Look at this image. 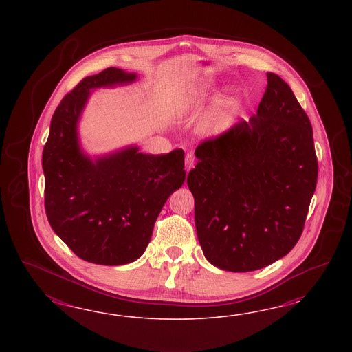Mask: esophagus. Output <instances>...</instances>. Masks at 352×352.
Segmentation results:
<instances>
[{
	"instance_id": "obj_1",
	"label": "esophagus",
	"mask_w": 352,
	"mask_h": 352,
	"mask_svg": "<svg viewBox=\"0 0 352 352\" xmlns=\"http://www.w3.org/2000/svg\"><path fill=\"white\" fill-rule=\"evenodd\" d=\"M184 164H186V170H191L192 168H193V165H195V157H193L192 153H188V155L186 156Z\"/></svg>"
}]
</instances>
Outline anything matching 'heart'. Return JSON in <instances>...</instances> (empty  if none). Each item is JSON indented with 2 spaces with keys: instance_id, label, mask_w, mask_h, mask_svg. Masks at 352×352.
I'll return each instance as SVG.
<instances>
[{
  "instance_id": "1",
  "label": "heart",
  "mask_w": 352,
  "mask_h": 352,
  "mask_svg": "<svg viewBox=\"0 0 352 352\" xmlns=\"http://www.w3.org/2000/svg\"><path fill=\"white\" fill-rule=\"evenodd\" d=\"M237 104H239V99L237 98H231L224 108H222L218 115L214 118V125L217 128L223 129L230 124V121L232 120L236 109H237Z\"/></svg>"
}]
</instances>
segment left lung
Here are the masks:
<instances>
[{"instance_id":"left-lung-1","label":"left lung","mask_w":352,"mask_h":352,"mask_svg":"<svg viewBox=\"0 0 352 352\" xmlns=\"http://www.w3.org/2000/svg\"><path fill=\"white\" fill-rule=\"evenodd\" d=\"M309 118L290 86L272 72L256 115L195 151L187 184L205 258L249 272L298 243L318 182Z\"/></svg>"}]
</instances>
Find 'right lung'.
<instances>
[{"label":"right lung","instance_id":"obj_1","mask_svg":"<svg viewBox=\"0 0 352 352\" xmlns=\"http://www.w3.org/2000/svg\"><path fill=\"white\" fill-rule=\"evenodd\" d=\"M135 78L111 67L81 80L56 107L43 147L49 223L76 256L96 265L120 266L138 259L164 204L186 179L181 148L146 155L128 147L96 160L80 148L77 124L90 90Z\"/></svg>","mask_w":352,"mask_h":352}]
</instances>
